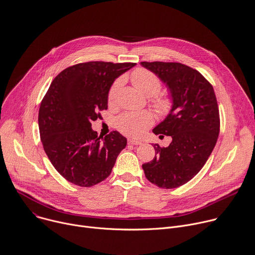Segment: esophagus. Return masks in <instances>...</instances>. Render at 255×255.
Returning <instances> with one entry per match:
<instances>
[{
    "label": "esophagus",
    "mask_w": 255,
    "mask_h": 255,
    "mask_svg": "<svg viewBox=\"0 0 255 255\" xmlns=\"http://www.w3.org/2000/svg\"><path fill=\"white\" fill-rule=\"evenodd\" d=\"M127 142H128V144H131V145H140V144H142L141 140H137V139H134V138H128Z\"/></svg>",
    "instance_id": "34e87169"
}]
</instances>
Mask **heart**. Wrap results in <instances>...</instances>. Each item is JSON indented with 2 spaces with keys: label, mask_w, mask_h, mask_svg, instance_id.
<instances>
[{
  "label": "heart",
  "mask_w": 255,
  "mask_h": 255,
  "mask_svg": "<svg viewBox=\"0 0 255 255\" xmlns=\"http://www.w3.org/2000/svg\"><path fill=\"white\" fill-rule=\"evenodd\" d=\"M133 85L141 94L150 98L152 106L155 111L160 115H168L174 106L173 100L169 96H157L161 88L160 79L151 71L144 68H138L131 73L130 76ZM123 79L116 80L109 89L108 104L113 106L117 102L119 91L122 87ZM153 117L149 112H130L124 113L117 119L116 126L117 129L125 135L137 137L143 134L152 124Z\"/></svg>",
  "instance_id": "heart-1"
}]
</instances>
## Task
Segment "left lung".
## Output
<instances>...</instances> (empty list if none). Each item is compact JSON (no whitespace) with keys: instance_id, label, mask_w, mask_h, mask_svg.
I'll return each instance as SVG.
<instances>
[{"instance_id":"left-lung-1","label":"left lung","mask_w":255,"mask_h":255,"mask_svg":"<svg viewBox=\"0 0 255 255\" xmlns=\"http://www.w3.org/2000/svg\"><path fill=\"white\" fill-rule=\"evenodd\" d=\"M169 87L174 103L152 131L171 136L168 147L154 144L155 156L142 165L146 179L172 189L190 181L210 157L220 133V114L213 85L195 69L176 62H141Z\"/></svg>"}]
</instances>
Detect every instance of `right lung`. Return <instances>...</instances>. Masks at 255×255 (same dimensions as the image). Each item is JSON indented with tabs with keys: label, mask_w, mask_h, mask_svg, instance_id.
Instances as JSON below:
<instances>
[{
	"label": "right lung",
	"mask_w": 255,
	"mask_h": 255,
	"mask_svg": "<svg viewBox=\"0 0 255 255\" xmlns=\"http://www.w3.org/2000/svg\"><path fill=\"white\" fill-rule=\"evenodd\" d=\"M135 65L79 63L52 81L40 103L38 128L45 153L67 181L90 187L110 176L127 139L118 131L99 137L91 122L108 109V92L115 79Z\"/></svg>",
	"instance_id": "right-lung-1"
}]
</instances>
